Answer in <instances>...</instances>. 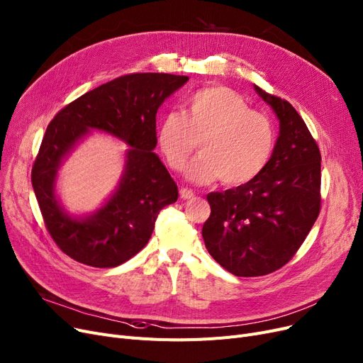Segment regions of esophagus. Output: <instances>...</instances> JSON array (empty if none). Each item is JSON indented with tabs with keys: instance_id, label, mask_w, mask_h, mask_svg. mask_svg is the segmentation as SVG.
Listing matches in <instances>:
<instances>
[{
	"instance_id": "obj_1",
	"label": "esophagus",
	"mask_w": 363,
	"mask_h": 363,
	"mask_svg": "<svg viewBox=\"0 0 363 363\" xmlns=\"http://www.w3.org/2000/svg\"><path fill=\"white\" fill-rule=\"evenodd\" d=\"M179 196H181V199H184V200L193 199V197H194V191L190 190V188H181V190H179Z\"/></svg>"
}]
</instances>
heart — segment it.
<instances>
[{
  "mask_svg": "<svg viewBox=\"0 0 363 363\" xmlns=\"http://www.w3.org/2000/svg\"><path fill=\"white\" fill-rule=\"evenodd\" d=\"M157 140L173 170L184 169L200 143L201 154L186 169L190 181L211 184L223 178L228 186H242L269 164L276 135L270 118L250 109L238 91L208 86L185 99L184 116L163 117Z\"/></svg>",
  "mask_w": 363,
  "mask_h": 363,
  "instance_id": "b5f03b06",
  "label": "heart"
}]
</instances>
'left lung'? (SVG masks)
Here are the masks:
<instances>
[{"mask_svg": "<svg viewBox=\"0 0 363 363\" xmlns=\"http://www.w3.org/2000/svg\"><path fill=\"white\" fill-rule=\"evenodd\" d=\"M279 118L272 159L252 182L208 194L211 216L201 235L212 258L239 277L285 265L320 212V151L304 120L285 99L254 86Z\"/></svg>", "mask_w": 363, "mask_h": 363, "instance_id": "obj_1", "label": "left lung"}]
</instances>
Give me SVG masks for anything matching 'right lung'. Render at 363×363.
Here are the masks:
<instances>
[{"mask_svg": "<svg viewBox=\"0 0 363 363\" xmlns=\"http://www.w3.org/2000/svg\"><path fill=\"white\" fill-rule=\"evenodd\" d=\"M186 82L188 77L173 74L123 75L62 108L47 125L30 181L45 228L64 254L96 269H111L148 243L160 211L178 200L175 181L152 152L155 114ZM91 130L118 137L131 148L112 197L93 214L72 217L55 196L57 170Z\"/></svg>", "mask_w": 363, "mask_h": 363, "instance_id": "1", "label": "right lung"}]
</instances>
